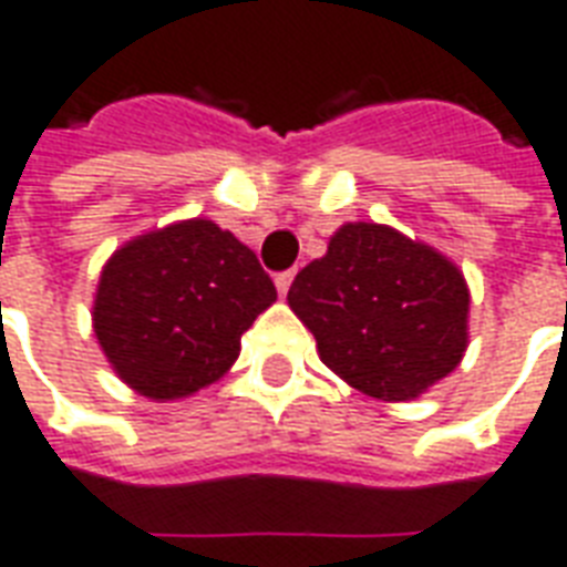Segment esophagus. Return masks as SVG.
I'll list each match as a JSON object with an SVG mask.
<instances>
[{"label": "esophagus", "mask_w": 567, "mask_h": 567, "mask_svg": "<svg viewBox=\"0 0 567 567\" xmlns=\"http://www.w3.org/2000/svg\"><path fill=\"white\" fill-rule=\"evenodd\" d=\"M291 282H295V270L279 272V276H276V291L285 297L288 295V288H291Z\"/></svg>", "instance_id": "1"}]
</instances>
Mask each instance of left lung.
Wrapping results in <instances>:
<instances>
[{"label": "left lung", "mask_w": 567, "mask_h": 567, "mask_svg": "<svg viewBox=\"0 0 567 567\" xmlns=\"http://www.w3.org/2000/svg\"><path fill=\"white\" fill-rule=\"evenodd\" d=\"M288 306L318 358L367 396L405 402L451 375L468 348L463 270L390 225L348 221L297 272Z\"/></svg>", "instance_id": "left-lung-1"}]
</instances>
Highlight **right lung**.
Wrapping results in <instances>:
<instances>
[{
	"mask_svg": "<svg viewBox=\"0 0 567 567\" xmlns=\"http://www.w3.org/2000/svg\"><path fill=\"white\" fill-rule=\"evenodd\" d=\"M276 300L249 246L209 219L146 230L113 251L92 330L113 372L146 400H183L219 381L240 337Z\"/></svg>",
	"mask_w": 567,
	"mask_h": 567,
	"instance_id": "1",
	"label": "right lung"
}]
</instances>
